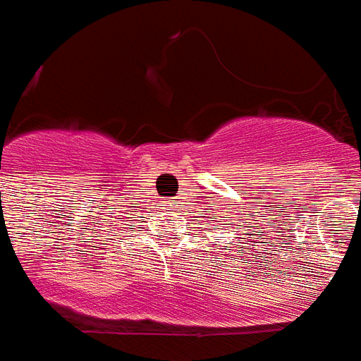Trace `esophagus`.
Returning <instances> with one entry per match:
<instances>
[{
	"label": "esophagus",
	"instance_id": "obj_1",
	"mask_svg": "<svg viewBox=\"0 0 361 361\" xmlns=\"http://www.w3.org/2000/svg\"><path fill=\"white\" fill-rule=\"evenodd\" d=\"M178 200H180V198H171L169 200V207H171V209H175V207H177Z\"/></svg>",
	"mask_w": 361,
	"mask_h": 361
}]
</instances>
